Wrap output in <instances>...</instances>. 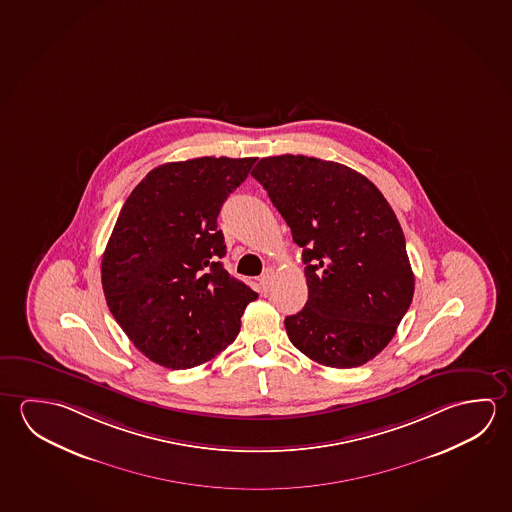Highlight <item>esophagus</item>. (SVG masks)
I'll use <instances>...</instances> for the list:
<instances>
[{
	"label": "esophagus",
	"mask_w": 512,
	"mask_h": 512,
	"mask_svg": "<svg viewBox=\"0 0 512 512\" xmlns=\"http://www.w3.org/2000/svg\"><path fill=\"white\" fill-rule=\"evenodd\" d=\"M273 278H275V269H264V273L260 275V287H262L264 291H269V289H271V285H273Z\"/></svg>",
	"instance_id": "34e87169"
}]
</instances>
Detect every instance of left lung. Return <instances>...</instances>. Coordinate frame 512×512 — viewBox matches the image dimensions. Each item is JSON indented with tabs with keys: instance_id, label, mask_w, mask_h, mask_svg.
Listing matches in <instances>:
<instances>
[{
	"instance_id": "obj_1",
	"label": "left lung",
	"mask_w": 512,
	"mask_h": 512,
	"mask_svg": "<svg viewBox=\"0 0 512 512\" xmlns=\"http://www.w3.org/2000/svg\"><path fill=\"white\" fill-rule=\"evenodd\" d=\"M252 176L303 248L309 300L284 321L291 343L330 368H357L396 334L414 294L405 237L384 194L348 166L260 159Z\"/></svg>"
}]
</instances>
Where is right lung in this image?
<instances>
[{"label":"right lung","mask_w":512,"mask_h":512,"mask_svg":"<svg viewBox=\"0 0 512 512\" xmlns=\"http://www.w3.org/2000/svg\"><path fill=\"white\" fill-rule=\"evenodd\" d=\"M255 159L200 157L151 169L126 198L101 260L110 312L164 368L200 366L234 343L248 303L232 277L218 216Z\"/></svg>","instance_id":"obj_1"}]
</instances>
